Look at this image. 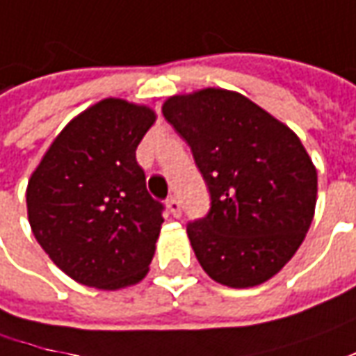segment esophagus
Masks as SVG:
<instances>
[{
  "label": "esophagus",
  "mask_w": 356,
  "mask_h": 356,
  "mask_svg": "<svg viewBox=\"0 0 356 356\" xmlns=\"http://www.w3.org/2000/svg\"><path fill=\"white\" fill-rule=\"evenodd\" d=\"M167 209H169V213L175 216V218L181 216V204H179L177 199H173V197H171V199L167 201Z\"/></svg>",
  "instance_id": "1"
}]
</instances>
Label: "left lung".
I'll use <instances>...</instances> for the list:
<instances>
[{"instance_id": "obj_1", "label": "left lung", "mask_w": 356, "mask_h": 356, "mask_svg": "<svg viewBox=\"0 0 356 356\" xmlns=\"http://www.w3.org/2000/svg\"><path fill=\"white\" fill-rule=\"evenodd\" d=\"M161 110L211 191V213L187 228L202 270L227 288L268 282L315 215L317 169L298 134L227 88L175 94Z\"/></svg>"}]
</instances>
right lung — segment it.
<instances>
[{"mask_svg":"<svg viewBox=\"0 0 356 356\" xmlns=\"http://www.w3.org/2000/svg\"><path fill=\"white\" fill-rule=\"evenodd\" d=\"M154 108L104 98L58 131L27 183V218L44 254L74 282L116 291L149 272L163 216L136 149Z\"/></svg>","mask_w":356,"mask_h":356,"instance_id":"right-lung-1","label":"right lung"}]
</instances>
